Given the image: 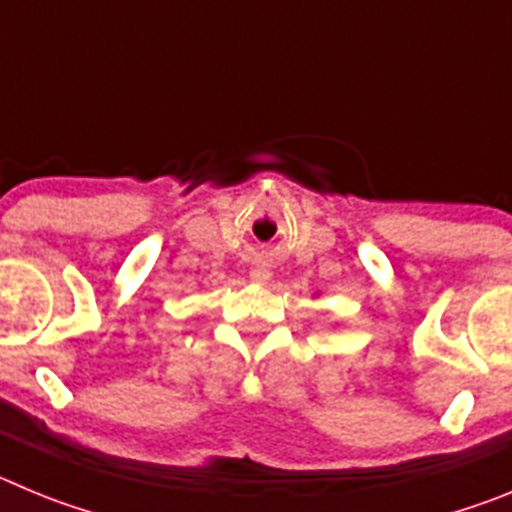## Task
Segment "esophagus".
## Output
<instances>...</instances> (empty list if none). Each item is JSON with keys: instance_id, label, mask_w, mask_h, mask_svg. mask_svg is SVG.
<instances>
[{"instance_id": "1", "label": "esophagus", "mask_w": 512, "mask_h": 512, "mask_svg": "<svg viewBox=\"0 0 512 512\" xmlns=\"http://www.w3.org/2000/svg\"><path fill=\"white\" fill-rule=\"evenodd\" d=\"M251 277L256 279V282H266V279H269V271H266V269H253Z\"/></svg>"}]
</instances>
